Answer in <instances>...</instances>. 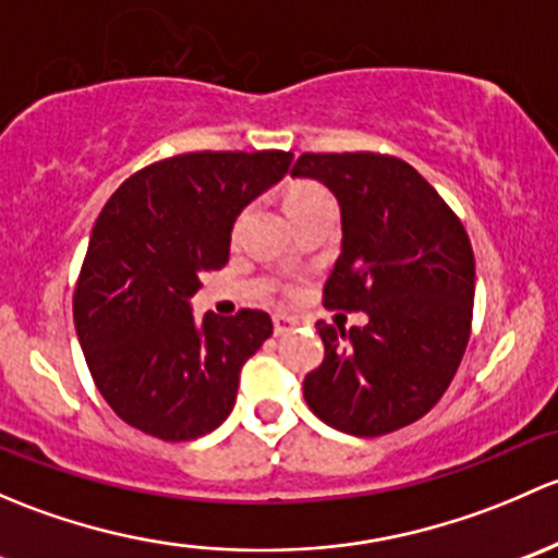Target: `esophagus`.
Masks as SVG:
<instances>
[{
	"label": "esophagus",
	"instance_id": "1",
	"mask_svg": "<svg viewBox=\"0 0 558 558\" xmlns=\"http://www.w3.org/2000/svg\"><path fill=\"white\" fill-rule=\"evenodd\" d=\"M295 325H298L295 317H287V314H277V317H274V336H284V332H290Z\"/></svg>",
	"mask_w": 558,
	"mask_h": 558
}]
</instances>
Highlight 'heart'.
<instances>
[{"label": "heart", "instance_id": "b5f03b06", "mask_svg": "<svg viewBox=\"0 0 558 558\" xmlns=\"http://www.w3.org/2000/svg\"><path fill=\"white\" fill-rule=\"evenodd\" d=\"M317 198H327V193L322 191L319 185H312V182H298V185H292L290 191L284 195V206L287 211L298 209V206L308 204V201H317Z\"/></svg>", "mask_w": 558, "mask_h": 558}]
</instances>
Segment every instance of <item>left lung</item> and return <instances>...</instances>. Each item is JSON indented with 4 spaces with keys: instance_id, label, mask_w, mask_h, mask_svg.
I'll return each instance as SVG.
<instances>
[{
    "instance_id": "1",
    "label": "left lung",
    "mask_w": 558,
    "mask_h": 558,
    "mask_svg": "<svg viewBox=\"0 0 558 558\" xmlns=\"http://www.w3.org/2000/svg\"><path fill=\"white\" fill-rule=\"evenodd\" d=\"M292 177L322 182L341 206L325 306L367 314L349 330L317 322L325 360L303 378V398L341 433H395L444 398L462 363L473 246L438 191L392 155L306 153Z\"/></svg>"
}]
</instances>
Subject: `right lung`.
<instances>
[{"instance_id":"right-lung-1","label":"right lung","mask_w":558,"mask_h":558,"mask_svg":"<svg viewBox=\"0 0 558 558\" xmlns=\"http://www.w3.org/2000/svg\"><path fill=\"white\" fill-rule=\"evenodd\" d=\"M292 153H187L136 171L90 233L74 287V330L109 408L160 440H193L233 411L241 365L274 332L241 308L204 314L191 298L228 263L246 204L287 174Z\"/></svg>"}]
</instances>
